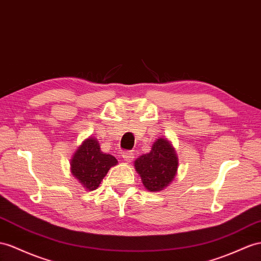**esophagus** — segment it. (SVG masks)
I'll return each instance as SVG.
<instances>
[{
  "mask_svg": "<svg viewBox=\"0 0 261 261\" xmlns=\"http://www.w3.org/2000/svg\"><path fill=\"white\" fill-rule=\"evenodd\" d=\"M122 158L126 163H130V162H132V160H133V158H135V155H133L132 152L126 151V152L122 153Z\"/></svg>",
  "mask_w": 261,
  "mask_h": 261,
  "instance_id": "obj_1",
  "label": "esophagus"
}]
</instances>
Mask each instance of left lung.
I'll list each match as a JSON object with an SVG mask.
<instances>
[{
    "mask_svg": "<svg viewBox=\"0 0 261 261\" xmlns=\"http://www.w3.org/2000/svg\"><path fill=\"white\" fill-rule=\"evenodd\" d=\"M178 166L176 152L168 139L159 138L152 144L150 153L139 156L135 168L141 176L144 188L159 192L174 179Z\"/></svg>",
    "mask_w": 261,
    "mask_h": 261,
    "instance_id": "8db88e82",
    "label": "left lung"
}]
</instances>
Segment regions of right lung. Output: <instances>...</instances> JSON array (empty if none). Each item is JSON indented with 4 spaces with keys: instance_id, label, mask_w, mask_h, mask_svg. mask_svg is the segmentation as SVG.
Segmentation results:
<instances>
[{
    "instance_id": "obj_1",
    "label": "right lung",
    "mask_w": 261,
    "mask_h": 261,
    "mask_svg": "<svg viewBox=\"0 0 261 261\" xmlns=\"http://www.w3.org/2000/svg\"><path fill=\"white\" fill-rule=\"evenodd\" d=\"M118 163L111 154L101 152L98 140L89 137L78 146L70 161V171L73 177L88 191H95L103 177Z\"/></svg>"
}]
</instances>
